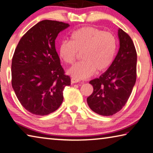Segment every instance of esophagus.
Returning <instances> with one entry per match:
<instances>
[{"label": "esophagus", "instance_id": "esophagus-1", "mask_svg": "<svg viewBox=\"0 0 153 153\" xmlns=\"http://www.w3.org/2000/svg\"><path fill=\"white\" fill-rule=\"evenodd\" d=\"M81 81V80L76 78H72L71 79V82L72 83H76V82H79Z\"/></svg>", "mask_w": 153, "mask_h": 153}]
</instances>
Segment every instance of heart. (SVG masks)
<instances>
[{
    "label": "heart",
    "mask_w": 153,
    "mask_h": 153,
    "mask_svg": "<svg viewBox=\"0 0 153 153\" xmlns=\"http://www.w3.org/2000/svg\"><path fill=\"white\" fill-rule=\"evenodd\" d=\"M117 39L109 32L87 26L71 35V41H64L59 45V56L67 64L75 63L82 53L84 60L69 70L68 73L77 79H87L96 70L104 71L113 62L117 51Z\"/></svg>",
    "instance_id": "b5f03b06"
}]
</instances>
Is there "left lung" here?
Returning a JSON list of instances; mask_svg holds the SVG:
<instances>
[{
    "instance_id": "left-lung-1",
    "label": "left lung",
    "mask_w": 153,
    "mask_h": 153,
    "mask_svg": "<svg viewBox=\"0 0 153 153\" xmlns=\"http://www.w3.org/2000/svg\"><path fill=\"white\" fill-rule=\"evenodd\" d=\"M120 47L108 69L89 81L94 91L87 98L92 111L111 116L121 111L128 100L136 81L137 53L131 37L119 28Z\"/></svg>"
}]
</instances>
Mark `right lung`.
I'll return each instance as SVG.
<instances>
[{
	"label": "right lung",
	"instance_id": "right-lung-1",
	"mask_svg": "<svg viewBox=\"0 0 153 153\" xmlns=\"http://www.w3.org/2000/svg\"><path fill=\"white\" fill-rule=\"evenodd\" d=\"M68 24L42 20L22 37L11 63V84L25 109L40 116L56 111L64 100L63 90L71 85L60 64L55 41Z\"/></svg>",
	"mask_w": 153,
	"mask_h": 153
}]
</instances>
